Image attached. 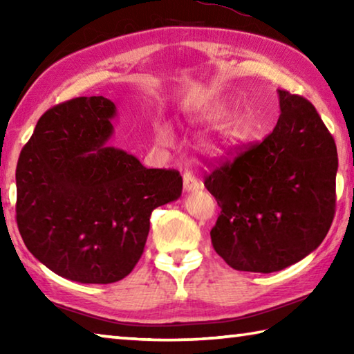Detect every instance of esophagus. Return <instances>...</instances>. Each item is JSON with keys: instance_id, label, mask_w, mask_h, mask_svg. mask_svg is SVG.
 I'll list each match as a JSON object with an SVG mask.
<instances>
[{"instance_id": "esophagus-1", "label": "esophagus", "mask_w": 354, "mask_h": 354, "mask_svg": "<svg viewBox=\"0 0 354 354\" xmlns=\"http://www.w3.org/2000/svg\"><path fill=\"white\" fill-rule=\"evenodd\" d=\"M203 187V183L198 178H195V175L192 171H185L184 173V189L185 192H196L198 189Z\"/></svg>"}]
</instances>
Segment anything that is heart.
<instances>
[{
  "label": "heart",
  "mask_w": 354,
  "mask_h": 354,
  "mask_svg": "<svg viewBox=\"0 0 354 354\" xmlns=\"http://www.w3.org/2000/svg\"><path fill=\"white\" fill-rule=\"evenodd\" d=\"M156 139L160 143L162 147H171L173 143L176 140V136H175V131L170 127V124L167 123H160L158 129H156ZM225 140H217V142H211L207 145L209 153L212 154H221L225 151Z\"/></svg>",
  "instance_id": "obj_1"
}]
</instances>
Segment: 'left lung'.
Here are the masks:
<instances>
[{
	"label": "left lung",
	"instance_id": "1",
	"mask_svg": "<svg viewBox=\"0 0 354 354\" xmlns=\"http://www.w3.org/2000/svg\"><path fill=\"white\" fill-rule=\"evenodd\" d=\"M273 133L205 179L220 215L217 254L241 272L272 273L319 247L335 212L337 148L306 98L278 91Z\"/></svg>",
	"mask_w": 354,
	"mask_h": 354
}]
</instances>
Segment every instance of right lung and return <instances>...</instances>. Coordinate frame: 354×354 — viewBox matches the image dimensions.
Returning <instances> with one entry per match:
<instances>
[{
    "label": "right lung",
    "mask_w": 354,
    "mask_h": 354,
    "mask_svg": "<svg viewBox=\"0 0 354 354\" xmlns=\"http://www.w3.org/2000/svg\"><path fill=\"white\" fill-rule=\"evenodd\" d=\"M117 107L80 97L46 111L17 164V225L35 259L62 278L111 284L133 272L149 215L178 200L176 170L147 169L107 147Z\"/></svg>",
    "instance_id": "obj_1"
}]
</instances>
